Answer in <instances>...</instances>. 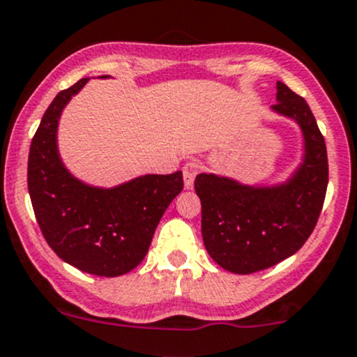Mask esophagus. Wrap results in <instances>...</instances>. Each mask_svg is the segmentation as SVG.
I'll use <instances>...</instances> for the list:
<instances>
[{
    "label": "esophagus",
    "instance_id": "34e87169",
    "mask_svg": "<svg viewBox=\"0 0 357 357\" xmlns=\"http://www.w3.org/2000/svg\"><path fill=\"white\" fill-rule=\"evenodd\" d=\"M202 169L199 160H190L183 165V178H185V188L192 190L193 183H195V176L199 174Z\"/></svg>",
    "mask_w": 357,
    "mask_h": 357
}]
</instances>
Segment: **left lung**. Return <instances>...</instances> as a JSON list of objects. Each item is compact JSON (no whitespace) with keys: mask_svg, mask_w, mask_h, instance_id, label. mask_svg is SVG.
Segmentation results:
<instances>
[{"mask_svg":"<svg viewBox=\"0 0 357 357\" xmlns=\"http://www.w3.org/2000/svg\"><path fill=\"white\" fill-rule=\"evenodd\" d=\"M273 110L294 119L304 135V160L283 185L248 186L225 176L195 178L202 202V236L208 255L236 275L268 269L290 257L311 236L328 186L321 131L302 96L276 82Z\"/></svg>","mask_w":357,"mask_h":357,"instance_id":"8db88e82","label":"left lung"}]
</instances>
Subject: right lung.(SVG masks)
I'll use <instances>...</instances> for the list:
<instances>
[{
	"instance_id": "obj_1",
	"label": "right lung",
	"mask_w": 357,
	"mask_h": 357,
	"mask_svg": "<svg viewBox=\"0 0 357 357\" xmlns=\"http://www.w3.org/2000/svg\"><path fill=\"white\" fill-rule=\"evenodd\" d=\"M88 81L60 91L43 115L29 150L27 186L36 221L53 252L81 271L112 278L145 259L158 221L181 193L183 172L139 176L115 188L75 179L60 160L56 129L63 107Z\"/></svg>"
}]
</instances>
